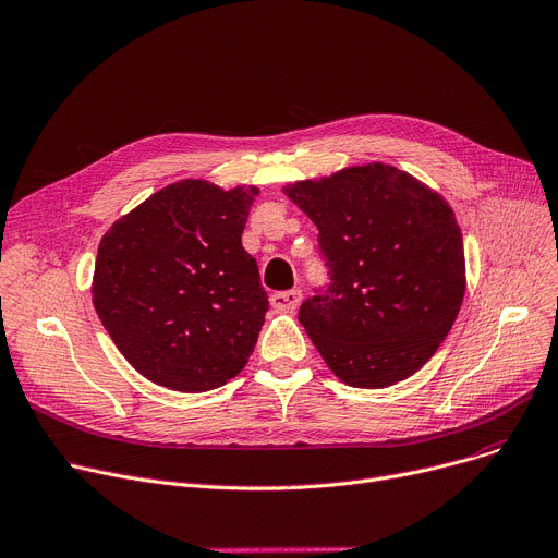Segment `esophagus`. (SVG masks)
<instances>
[{"instance_id":"obj_1","label":"esophagus","mask_w":558,"mask_h":558,"mask_svg":"<svg viewBox=\"0 0 558 558\" xmlns=\"http://www.w3.org/2000/svg\"><path fill=\"white\" fill-rule=\"evenodd\" d=\"M302 302V290H286V292H275L270 298V304L275 311H281V313H292L294 308L300 306Z\"/></svg>"}]
</instances>
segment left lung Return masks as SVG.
Segmentation results:
<instances>
[{
  "label": "left lung",
  "mask_w": 558,
  "mask_h": 558,
  "mask_svg": "<svg viewBox=\"0 0 558 558\" xmlns=\"http://www.w3.org/2000/svg\"><path fill=\"white\" fill-rule=\"evenodd\" d=\"M283 193L319 229L331 283L300 322L347 385L383 389L435 355L466 290L460 225L437 191L372 161Z\"/></svg>",
  "instance_id": "1"
}]
</instances>
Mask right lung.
Listing matches in <instances>:
<instances>
[{"mask_svg":"<svg viewBox=\"0 0 558 558\" xmlns=\"http://www.w3.org/2000/svg\"><path fill=\"white\" fill-rule=\"evenodd\" d=\"M256 186L180 180L121 216L98 243L92 302L142 376L207 391L245 365L266 322L268 292L245 252Z\"/></svg>","mask_w":558,"mask_h":558,"instance_id":"1","label":"right lung"}]
</instances>
